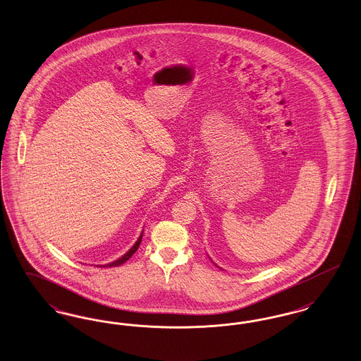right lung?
Instances as JSON below:
<instances>
[{
    "label": "right lung",
    "instance_id": "right-lung-1",
    "mask_svg": "<svg viewBox=\"0 0 361 361\" xmlns=\"http://www.w3.org/2000/svg\"><path fill=\"white\" fill-rule=\"evenodd\" d=\"M140 240H142V235L139 237V240H137V243H135V245H134V246H133V247H131V249H130V250H128V252H127V253H126L123 257L119 258V259H116L115 262H111V264H108L106 267H109V268H111V267H119V265H121V264H124L127 259H130L131 256H133V255L137 252V247H139V245H140ZM102 267H103V265H102ZM104 267H105V265H104Z\"/></svg>",
    "mask_w": 361,
    "mask_h": 361
}]
</instances>
